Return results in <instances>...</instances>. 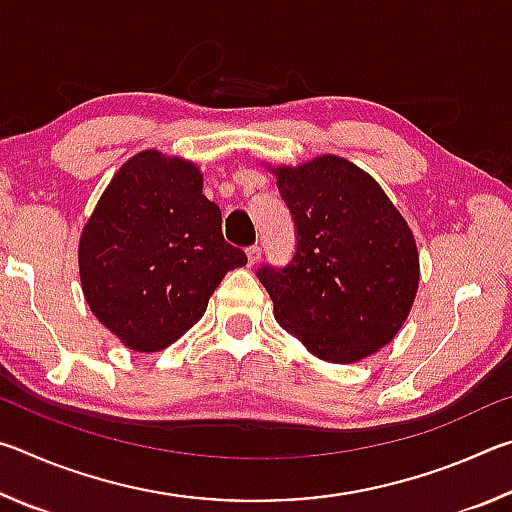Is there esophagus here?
<instances>
[{
	"instance_id": "34e87169",
	"label": "esophagus",
	"mask_w": 512,
	"mask_h": 512,
	"mask_svg": "<svg viewBox=\"0 0 512 512\" xmlns=\"http://www.w3.org/2000/svg\"><path fill=\"white\" fill-rule=\"evenodd\" d=\"M246 257H248V266H255L259 262V257H262V248L259 246H250L246 250Z\"/></svg>"
}]
</instances>
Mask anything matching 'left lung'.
Listing matches in <instances>:
<instances>
[{"mask_svg":"<svg viewBox=\"0 0 512 512\" xmlns=\"http://www.w3.org/2000/svg\"><path fill=\"white\" fill-rule=\"evenodd\" d=\"M266 167L298 230L293 262L259 271L275 320L327 363H357L386 348L420 284V253L402 212L341 155Z\"/></svg>","mask_w":512,"mask_h":512,"instance_id":"obj_1","label":"left lung"}]
</instances>
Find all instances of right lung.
I'll return each instance as SVG.
<instances>
[{
    "mask_svg": "<svg viewBox=\"0 0 512 512\" xmlns=\"http://www.w3.org/2000/svg\"><path fill=\"white\" fill-rule=\"evenodd\" d=\"M246 253L223 241L196 162L144 149L103 189L79 239L85 302L133 352H160L205 314Z\"/></svg>",
    "mask_w": 512,
    "mask_h": 512,
    "instance_id": "1",
    "label": "right lung"
}]
</instances>
